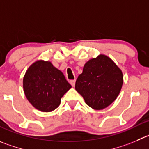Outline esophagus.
I'll return each mask as SVG.
<instances>
[{"label":"esophagus","mask_w":149,"mask_h":149,"mask_svg":"<svg viewBox=\"0 0 149 149\" xmlns=\"http://www.w3.org/2000/svg\"><path fill=\"white\" fill-rule=\"evenodd\" d=\"M75 82H76L75 80H70V82H69V83H70V84L72 85V87H74V85H75Z\"/></svg>","instance_id":"esophagus-1"}]
</instances>
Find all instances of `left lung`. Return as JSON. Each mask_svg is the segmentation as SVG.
<instances>
[{
	"label": "left lung",
	"mask_w": 149,
	"mask_h": 149,
	"mask_svg": "<svg viewBox=\"0 0 149 149\" xmlns=\"http://www.w3.org/2000/svg\"><path fill=\"white\" fill-rule=\"evenodd\" d=\"M123 80L119 67L108 56L101 54L86 62L76 80L75 89L89 107L102 110L116 100Z\"/></svg>",
	"instance_id": "left-lung-1"
}]
</instances>
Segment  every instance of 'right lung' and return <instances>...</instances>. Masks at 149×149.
Returning a JSON list of instances; mask_svg holds the SVG:
<instances>
[{
	"mask_svg": "<svg viewBox=\"0 0 149 149\" xmlns=\"http://www.w3.org/2000/svg\"><path fill=\"white\" fill-rule=\"evenodd\" d=\"M71 88L61 71L49 61H36L29 66L23 77L27 100L42 112H51L57 108L61 99Z\"/></svg>",
	"mask_w": 149,
	"mask_h": 149,
	"instance_id": "1",
	"label": "right lung"
}]
</instances>
